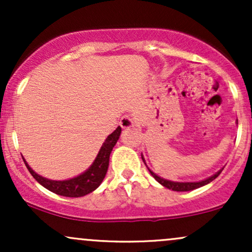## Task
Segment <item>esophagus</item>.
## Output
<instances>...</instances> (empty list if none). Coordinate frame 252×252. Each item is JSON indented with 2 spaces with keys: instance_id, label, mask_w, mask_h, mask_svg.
Wrapping results in <instances>:
<instances>
[{
  "instance_id": "1",
  "label": "esophagus",
  "mask_w": 252,
  "mask_h": 252,
  "mask_svg": "<svg viewBox=\"0 0 252 252\" xmlns=\"http://www.w3.org/2000/svg\"><path fill=\"white\" fill-rule=\"evenodd\" d=\"M120 126H122L123 129H129L132 128L135 126V120L130 116H123L122 120H121Z\"/></svg>"
}]
</instances>
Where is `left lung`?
I'll list each match as a JSON object with an SVG mask.
<instances>
[{"label":"left lung","mask_w":252,"mask_h":252,"mask_svg":"<svg viewBox=\"0 0 252 252\" xmlns=\"http://www.w3.org/2000/svg\"><path fill=\"white\" fill-rule=\"evenodd\" d=\"M141 156H142L143 162H144V164H146V161H144L143 155H141ZM146 166H147V164H146ZM147 167H148V166H147ZM148 170L150 172V174L153 175V178H154L155 180L158 182V184H161L162 186L166 187V189H172V190H176V192H189V190L196 189H199V187H202V186H205V185L210 184L211 181L215 180L217 176L220 174L222 168L220 170H218L216 174L211 175V176H209V178L204 179V180H200V181H184V182H182V181L167 180V179H163V178H161V176H158V174H155V173L153 172L152 169L148 168Z\"/></svg>","instance_id":"left-lung-1"}]
</instances>
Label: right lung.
I'll return each mask as SVG.
<instances>
[{
  "instance_id": "obj_1",
  "label": "right lung",
  "mask_w": 252,
  "mask_h": 252,
  "mask_svg": "<svg viewBox=\"0 0 252 252\" xmlns=\"http://www.w3.org/2000/svg\"><path fill=\"white\" fill-rule=\"evenodd\" d=\"M121 132H122V129H121V126H117V129L105 138L91 166L82 174L74 176V178L66 179V180H51V179L43 178V176L34 172L24 158L25 164L31 174L33 175V178L45 189L63 196L79 198V196H84L94 192L102 184L109 168L110 154H111L115 144L117 143Z\"/></svg>"
}]
</instances>
